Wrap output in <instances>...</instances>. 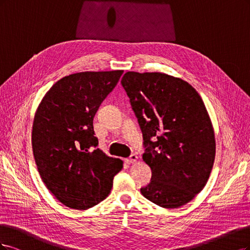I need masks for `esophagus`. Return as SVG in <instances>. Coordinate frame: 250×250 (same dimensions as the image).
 I'll return each mask as SVG.
<instances>
[{
	"mask_svg": "<svg viewBox=\"0 0 250 250\" xmlns=\"http://www.w3.org/2000/svg\"><path fill=\"white\" fill-rule=\"evenodd\" d=\"M137 160H138V156L135 155V154H133V155H131V156H130V158L127 159V162L130 163V164H132V163H135Z\"/></svg>",
	"mask_w": 250,
	"mask_h": 250,
	"instance_id": "esophagus-1",
	"label": "esophagus"
}]
</instances>
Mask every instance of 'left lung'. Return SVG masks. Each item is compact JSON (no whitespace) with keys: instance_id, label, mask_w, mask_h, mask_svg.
Masks as SVG:
<instances>
[{"instance_id":"1","label":"left lung","mask_w":250,"mask_h":250,"mask_svg":"<svg viewBox=\"0 0 250 250\" xmlns=\"http://www.w3.org/2000/svg\"><path fill=\"white\" fill-rule=\"evenodd\" d=\"M122 85L138 119L143 161L151 169L142 195L162 208L186 205L204 189L215 160V136L200 95L184 80L127 71Z\"/></svg>"}]
</instances>
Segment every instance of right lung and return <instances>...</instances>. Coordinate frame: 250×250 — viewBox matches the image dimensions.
<instances>
[{
    "mask_svg": "<svg viewBox=\"0 0 250 250\" xmlns=\"http://www.w3.org/2000/svg\"><path fill=\"white\" fill-rule=\"evenodd\" d=\"M123 70L85 71L55 83L40 103L32 148L45 187L60 203L86 210L106 198L123 161L106 156L94 136L93 118Z\"/></svg>",
    "mask_w": 250,
    "mask_h": 250,
    "instance_id": "add662e5",
    "label": "right lung"
}]
</instances>
